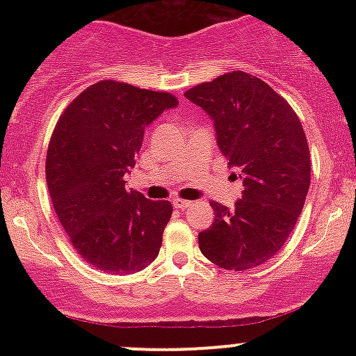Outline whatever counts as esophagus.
I'll return each mask as SVG.
<instances>
[{
    "mask_svg": "<svg viewBox=\"0 0 356 356\" xmlns=\"http://www.w3.org/2000/svg\"><path fill=\"white\" fill-rule=\"evenodd\" d=\"M174 207H177V209H186V207L191 206V201H184V199H174Z\"/></svg>",
    "mask_w": 356,
    "mask_h": 356,
    "instance_id": "34e87169",
    "label": "esophagus"
}]
</instances>
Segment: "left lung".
<instances>
[{
  "instance_id": "obj_1",
  "label": "left lung",
  "mask_w": 356,
  "mask_h": 356,
  "mask_svg": "<svg viewBox=\"0 0 356 356\" xmlns=\"http://www.w3.org/2000/svg\"><path fill=\"white\" fill-rule=\"evenodd\" d=\"M184 97L214 122L219 150L243 181L234 209L211 202L214 220L199 232V249L219 268L259 266L283 248L303 211L312 174L303 125L283 97L246 72L199 83Z\"/></svg>"
}]
</instances>
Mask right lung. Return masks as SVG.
<instances>
[{
    "instance_id": "add662e5",
    "label": "right lung",
    "mask_w": 356,
    "mask_h": 356,
    "mask_svg": "<svg viewBox=\"0 0 356 356\" xmlns=\"http://www.w3.org/2000/svg\"><path fill=\"white\" fill-rule=\"evenodd\" d=\"M177 99L115 80L90 85L65 108L47 152V184L61 226L90 266L142 271L157 257L169 201L127 189L145 127Z\"/></svg>"
}]
</instances>
